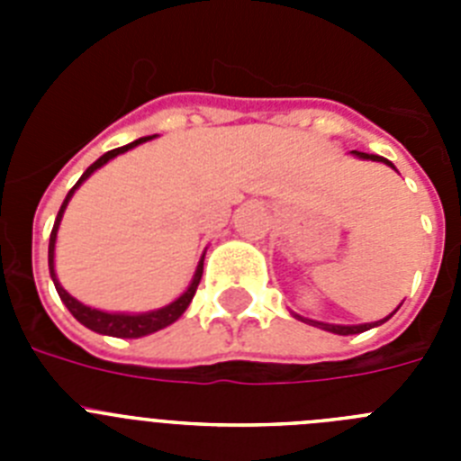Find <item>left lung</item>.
<instances>
[{
	"mask_svg": "<svg viewBox=\"0 0 461 461\" xmlns=\"http://www.w3.org/2000/svg\"><path fill=\"white\" fill-rule=\"evenodd\" d=\"M353 154H356V157H360V158H372V161H383V164H388L390 168H394V166L390 164L388 158L376 157V154H365V152H357V149H353ZM393 313H390V316H393ZM390 316H388V319H390ZM297 319L307 321V323L316 325V328H321V330H328V332H335V335H357V332H365V330L376 328V325H381V323H385V321H388V319H383V321H376V323H365V325H330V323H321V321L303 319V316H297Z\"/></svg>",
	"mask_w": 461,
	"mask_h": 461,
	"instance_id": "obj_1",
	"label": "left lung"
}]
</instances>
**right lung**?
<instances>
[{
	"label": "right lung",
	"instance_id": "obj_1",
	"mask_svg": "<svg viewBox=\"0 0 461 461\" xmlns=\"http://www.w3.org/2000/svg\"><path fill=\"white\" fill-rule=\"evenodd\" d=\"M152 136H145V138H138V140L129 142V145H124V148H117V149H110V152H105L104 157L96 158L92 166H89L87 170L83 173V177H80L78 182H76V186H73L71 191L67 194V198H64L62 207H59V212H57V219H55V226H52V233H50V244H48V266H50V276L52 281H55V288L57 293H59V297H62V303L67 304L68 312L76 316V321H80V323L85 325V328L94 330V332H99V335H110V337H122V339H133V337H145V335H152V332H157V330L166 328V325L175 323V321L180 319L182 313H185V309L189 307V303L194 300L195 295V288H198V284H201V276H203V260H205V254H203L201 263H198V270H195L194 275V281H191V286L186 288L185 293H182L175 303H170L168 307L164 309H157V312H148V313H108V312H99V309H92V307H85L83 303H78L76 297L68 295L67 291H64L62 286H59V281H57L55 276V240H57V228H59V221H62V214L64 210H67L68 201H71L73 191L78 189L80 185H83L85 180H87L89 175L94 173L96 168H101L104 164H108L110 158L117 157V154L126 152V149L136 148V145H140V142L149 140Z\"/></svg>",
	"mask_w": 461,
	"mask_h": 461
}]
</instances>
